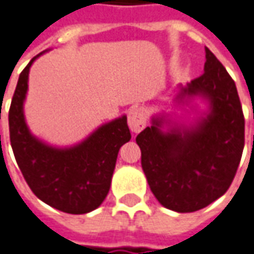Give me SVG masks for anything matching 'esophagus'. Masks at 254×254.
Instances as JSON below:
<instances>
[{"instance_id": "1", "label": "esophagus", "mask_w": 254, "mask_h": 254, "mask_svg": "<svg viewBox=\"0 0 254 254\" xmlns=\"http://www.w3.org/2000/svg\"><path fill=\"white\" fill-rule=\"evenodd\" d=\"M147 122V115L145 111L141 107H134V109L129 110L127 113V125L130 127V130L134 133L143 130Z\"/></svg>"}]
</instances>
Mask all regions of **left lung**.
Wrapping results in <instances>:
<instances>
[{
	"instance_id": "obj_1",
	"label": "left lung",
	"mask_w": 254,
	"mask_h": 254,
	"mask_svg": "<svg viewBox=\"0 0 254 254\" xmlns=\"http://www.w3.org/2000/svg\"><path fill=\"white\" fill-rule=\"evenodd\" d=\"M205 53L203 74L179 85L173 102L183 107L199 99L206 110L192 121L152 115L151 127L136 137L152 194L179 213L196 212L224 194L244 151L245 120L235 82L207 48Z\"/></svg>"
}]
</instances>
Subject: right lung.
Listing matches in <instances>:
<instances>
[{"label":"right lung","instance_id":"1","mask_svg":"<svg viewBox=\"0 0 254 254\" xmlns=\"http://www.w3.org/2000/svg\"><path fill=\"white\" fill-rule=\"evenodd\" d=\"M23 70L9 109L10 145L28 187L41 201L70 214L95 210L109 194L118 151L130 140L127 115L106 122L70 147L48 144L34 136L24 117L28 72Z\"/></svg>","mask_w":254,"mask_h":254}]
</instances>
